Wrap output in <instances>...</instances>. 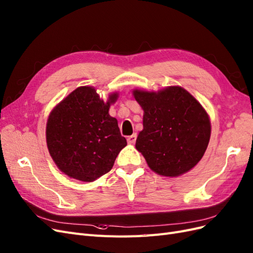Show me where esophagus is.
I'll return each mask as SVG.
<instances>
[{"mask_svg": "<svg viewBox=\"0 0 253 253\" xmlns=\"http://www.w3.org/2000/svg\"><path fill=\"white\" fill-rule=\"evenodd\" d=\"M136 138H137V135H136V134H133V135H131V136H128L126 140H127L128 143L133 144V143L136 142Z\"/></svg>", "mask_w": 253, "mask_h": 253, "instance_id": "1", "label": "esophagus"}]
</instances>
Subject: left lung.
Returning a JSON list of instances; mask_svg holds the SVG:
<instances>
[{"mask_svg":"<svg viewBox=\"0 0 253 253\" xmlns=\"http://www.w3.org/2000/svg\"><path fill=\"white\" fill-rule=\"evenodd\" d=\"M133 93L144 112L136 149L149 167L172 177L192 169L204 156L211 133L208 114L200 102L180 86Z\"/></svg>","mask_w":253,"mask_h":253,"instance_id":"left-lung-1","label":"left lung"}]
</instances>
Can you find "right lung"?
I'll use <instances>...</instances> for the list:
<instances>
[{
	"mask_svg": "<svg viewBox=\"0 0 253 253\" xmlns=\"http://www.w3.org/2000/svg\"><path fill=\"white\" fill-rule=\"evenodd\" d=\"M117 97V93L112 94L104 102L95 88L81 86L49 115L47 148L53 162L67 176L93 181L111 171L119 152L126 145L117 119L109 114Z\"/></svg>",
	"mask_w": 253,
	"mask_h": 253,
	"instance_id": "right-lung-1",
	"label": "right lung"
}]
</instances>
